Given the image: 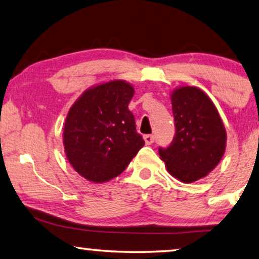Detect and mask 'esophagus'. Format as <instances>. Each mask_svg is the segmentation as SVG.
<instances>
[{
  "mask_svg": "<svg viewBox=\"0 0 259 259\" xmlns=\"http://www.w3.org/2000/svg\"><path fill=\"white\" fill-rule=\"evenodd\" d=\"M144 141H145V144H146V145L152 144L153 141H154V136H153V135H145V136H144Z\"/></svg>",
  "mask_w": 259,
  "mask_h": 259,
  "instance_id": "1",
  "label": "esophagus"
}]
</instances>
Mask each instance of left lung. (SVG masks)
<instances>
[{
	"label": "left lung",
	"mask_w": 259,
	"mask_h": 259,
	"mask_svg": "<svg viewBox=\"0 0 259 259\" xmlns=\"http://www.w3.org/2000/svg\"><path fill=\"white\" fill-rule=\"evenodd\" d=\"M171 102L176 135L168 148H159V156L169 175L191 184L207 177L222 159L226 128L213 101L198 87L176 88Z\"/></svg>",
	"instance_id": "8db88e82"
}]
</instances>
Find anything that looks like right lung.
<instances>
[{"label": "right lung", "instance_id": "1", "mask_svg": "<svg viewBox=\"0 0 259 259\" xmlns=\"http://www.w3.org/2000/svg\"><path fill=\"white\" fill-rule=\"evenodd\" d=\"M134 94L131 83L110 80L88 88L69 108L65 154L88 181L101 184L119 176L144 145L128 108Z\"/></svg>", "mask_w": 259, "mask_h": 259}]
</instances>
